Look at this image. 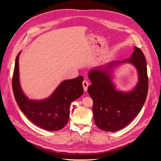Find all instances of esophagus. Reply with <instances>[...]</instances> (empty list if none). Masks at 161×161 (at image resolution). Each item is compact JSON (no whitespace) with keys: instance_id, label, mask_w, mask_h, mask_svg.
<instances>
[{"instance_id":"esophagus-1","label":"esophagus","mask_w":161,"mask_h":161,"mask_svg":"<svg viewBox=\"0 0 161 161\" xmlns=\"http://www.w3.org/2000/svg\"><path fill=\"white\" fill-rule=\"evenodd\" d=\"M83 84V89H84V91L85 92H86L87 91V88H88V83L87 81L86 80H84L82 83Z\"/></svg>"}]
</instances>
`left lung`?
<instances>
[{"mask_svg": "<svg viewBox=\"0 0 161 161\" xmlns=\"http://www.w3.org/2000/svg\"><path fill=\"white\" fill-rule=\"evenodd\" d=\"M134 49L130 58L95 67L88 73L92 85L88 92L93 100L94 120L103 130L114 132L124 128L138 114L146 101L148 88L146 59L139 48ZM124 62L134 64L139 76L136 86L129 93L116 91L109 75L113 66Z\"/></svg>", "mask_w": 161, "mask_h": 161, "instance_id": "obj_1", "label": "left lung"}]
</instances>
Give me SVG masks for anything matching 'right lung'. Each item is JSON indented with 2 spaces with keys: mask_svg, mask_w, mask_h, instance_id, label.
<instances>
[{
  "mask_svg": "<svg viewBox=\"0 0 161 161\" xmlns=\"http://www.w3.org/2000/svg\"><path fill=\"white\" fill-rule=\"evenodd\" d=\"M15 60L12 79L15 100L25 115L32 123L45 130L55 131L62 129L69 118L71 103L83 94V76L62 82L52 96L44 100H29L23 93L19 80V56Z\"/></svg>",
  "mask_w": 161,
  "mask_h": 161,
  "instance_id": "add662e5",
  "label": "right lung"
}]
</instances>
